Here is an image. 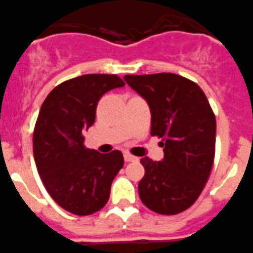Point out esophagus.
<instances>
[{
  "mask_svg": "<svg viewBox=\"0 0 253 253\" xmlns=\"http://www.w3.org/2000/svg\"><path fill=\"white\" fill-rule=\"evenodd\" d=\"M124 161L125 162H135V161H138V158H136V157H134V155L129 154V153H125Z\"/></svg>",
  "mask_w": 253,
  "mask_h": 253,
  "instance_id": "1",
  "label": "esophagus"
}]
</instances>
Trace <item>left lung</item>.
Returning a JSON list of instances; mask_svg holds the SVG:
<instances>
[{
	"label": "left lung",
	"instance_id": "obj_1",
	"mask_svg": "<svg viewBox=\"0 0 253 253\" xmlns=\"http://www.w3.org/2000/svg\"><path fill=\"white\" fill-rule=\"evenodd\" d=\"M125 83L145 99L152 135L163 139L164 158L140 159L145 169L139 197L159 214L191 207L210 177L216 148V117L202 89L177 74L125 75Z\"/></svg>",
	"mask_w": 253,
	"mask_h": 253
}]
</instances>
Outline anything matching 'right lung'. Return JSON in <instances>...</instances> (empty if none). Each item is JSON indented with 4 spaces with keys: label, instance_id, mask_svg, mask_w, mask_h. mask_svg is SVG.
Segmentation results:
<instances>
[{
    "label": "right lung",
    "instance_id": "right-lung-1",
    "mask_svg": "<svg viewBox=\"0 0 253 253\" xmlns=\"http://www.w3.org/2000/svg\"><path fill=\"white\" fill-rule=\"evenodd\" d=\"M117 75L89 74L57 85L42 103L34 130L37 172L55 202L87 216L108 202L111 183L124 166L122 152L101 154L84 145L96 105L109 90L124 86Z\"/></svg>",
    "mask_w": 253,
    "mask_h": 253
}]
</instances>
